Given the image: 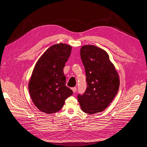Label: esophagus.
Wrapping results in <instances>:
<instances>
[{
    "label": "esophagus",
    "mask_w": 147,
    "mask_h": 147,
    "mask_svg": "<svg viewBox=\"0 0 147 147\" xmlns=\"http://www.w3.org/2000/svg\"><path fill=\"white\" fill-rule=\"evenodd\" d=\"M76 87H73V88H72V90H73V93H76Z\"/></svg>",
    "instance_id": "esophagus-1"
}]
</instances>
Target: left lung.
<instances>
[{
	"label": "left lung",
	"mask_w": 147,
	"mask_h": 147,
	"mask_svg": "<svg viewBox=\"0 0 147 147\" xmlns=\"http://www.w3.org/2000/svg\"><path fill=\"white\" fill-rule=\"evenodd\" d=\"M80 57L85 67L87 88L78 101L82 110L90 115L105 110L117 93L120 80L108 54L94 45L80 48Z\"/></svg>",
	"instance_id": "1"
}]
</instances>
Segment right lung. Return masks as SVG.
<instances>
[{"instance_id":"right-lung-1","label":"right lung","mask_w":147,"mask_h":147,"mask_svg":"<svg viewBox=\"0 0 147 147\" xmlns=\"http://www.w3.org/2000/svg\"><path fill=\"white\" fill-rule=\"evenodd\" d=\"M71 46L61 43L52 45L38 60L28 83L31 99L42 112L53 114L61 110L65 100L73 94L66 86L63 73Z\"/></svg>"}]
</instances>
